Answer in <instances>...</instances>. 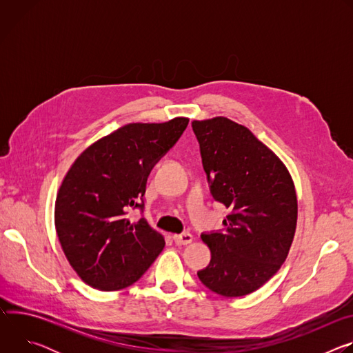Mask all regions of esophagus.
<instances>
[{"label":"esophagus","instance_id":"1","mask_svg":"<svg viewBox=\"0 0 353 353\" xmlns=\"http://www.w3.org/2000/svg\"><path fill=\"white\" fill-rule=\"evenodd\" d=\"M173 240L177 245H185L192 241V236L190 233H183V234H174Z\"/></svg>","mask_w":353,"mask_h":353}]
</instances>
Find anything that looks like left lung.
Masks as SVG:
<instances>
[{"label": "left lung", "instance_id": "left-lung-1", "mask_svg": "<svg viewBox=\"0 0 353 353\" xmlns=\"http://www.w3.org/2000/svg\"><path fill=\"white\" fill-rule=\"evenodd\" d=\"M215 201L229 208L223 229L203 233L210 264L196 272L210 290L245 296L272 278L288 257L297 221L292 177L248 128L226 119L191 123Z\"/></svg>", "mask_w": 353, "mask_h": 353}]
</instances>
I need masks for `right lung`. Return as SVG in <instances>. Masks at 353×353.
I'll return each mask as SVG.
<instances>
[{"label":"right lung","instance_id":"add662e5","mask_svg":"<svg viewBox=\"0 0 353 353\" xmlns=\"http://www.w3.org/2000/svg\"><path fill=\"white\" fill-rule=\"evenodd\" d=\"M188 119L127 124L96 141L68 170L57 199L59 240L81 279L99 290L135 283L165 247V239L142 216L146 180L179 141Z\"/></svg>","mask_w":353,"mask_h":353}]
</instances>
